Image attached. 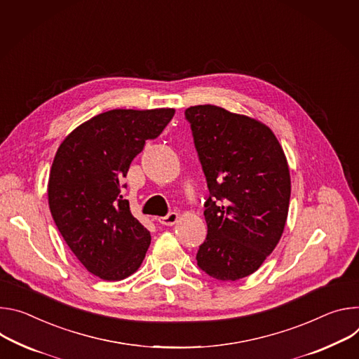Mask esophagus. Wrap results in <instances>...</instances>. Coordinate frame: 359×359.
Segmentation results:
<instances>
[{"label": "esophagus", "instance_id": "34e87169", "mask_svg": "<svg viewBox=\"0 0 359 359\" xmlns=\"http://www.w3.org/2000/svg\"><path fill=\"white\" fill-rule=\"evenodd\" d=\"M178 219H180V214H178V212H170V214H168V215H165V217L158 218V222H159V224H163V225H168V226H171V225L177 224V222H178Z\"/></svg>", "mask_w": 359, "mask_h": 359}]
</instances>
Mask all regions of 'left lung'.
<instances>
[{
    "mask_svg": "<svg viewBox=\"0 0 359 359\" xmlns=\"http://www.w3.org/2000/svg\"><path fill=\"white\" fill-rule=\"evenodd\" d=\"M185 116L210 189L198 266L221 281L241 280L281 240L291 196L287 156L255 118L210 104L187 108Z\"/></svg>",
    "mask_w": 359,
    "mask_h": 359,
    "instance_id": "left-lung-1",
    "label": "left lung"
}]
</instances>
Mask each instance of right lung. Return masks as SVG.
Wrapping results in <instances>:
<instances>
[{"label":"right lung","mask_w":359,"mask_h":359,"mask_svg":"<svg viewBox=\"0 0 359 359\" xmlns=\"http://www.w3.org/2000/svg\"><path fill=\"white\" fill-rule=\"evenodd\" d=\"M174 114L111 109L78 126L57 149L48 178L51 215L76 259L101 280L121 281L145 258L151 235L131 214L121 180Z\"/></svg>","instance_id":"right-lung-1"}]
</instances>
